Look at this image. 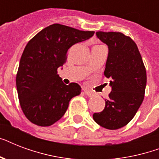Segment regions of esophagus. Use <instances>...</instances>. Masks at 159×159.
<instances>
[{
	"mask_svg": "<svg viewBox=\"0 0 159 159\" xmlns=\"http://www.w3.org/2000/svg\"><path fill=\"white\" fill-rule=\"evenodd\" d=\"M85 94L88 96V97H93L94 96V93H92V92H90V91H87V90H85Z\"/></svg>",
	"mask_w": 159,
	"mask_h": 159,
	"instance_id": "1",
	"label": "esophagus"
}]
</instances>
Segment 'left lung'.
Instances as JSON below:
<instances>
[{
	"instance_id": "obj_1",
	"label": "left lung",
	"mask_w": 159,
	"mask_h": 159,
	"mask_svg": "<svg viewBox=\"0 0 159 159\" xmlns=\"http://www.w3.org/2000/svg\"><path fill=\"white\" fill-rule=\"evenodd\" d=\"M108 46L104 75L111 78V92L102 112L93 114L98 125L107 129L125 126L135 116L144 98L147 75L136 43L120 32L96 33Z\"/></svg>"
}]
</instances>
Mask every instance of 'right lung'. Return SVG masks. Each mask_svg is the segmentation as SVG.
<instances>
[{
  "mask_svg": "<svg viewBox=\"0 0 159 159\" xmlns=\"http://www.w3.org/2000/svg\"><path fill=\"white\" fill-rule=\"evenodd\" d=\"M94 33L53 24L29 41L20 61L16 87L21 109L32 123L52 125L63 116L70 100L80 95L79 85L64 84L57 68L66 62L70 47Z\"/></svg>",
  "mask_w": 159,
  "mask_h": 159,
  "instance_id": "obj_1",
  "label": "right lung"
}]
</instances>
